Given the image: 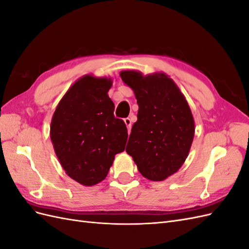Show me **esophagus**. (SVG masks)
I'll return each instance as SVG.
<instances>
[{"label": "esophagus", "instance_id": "obj_1", "mask_svg": "<svg viewBox=\"0 0 249 249\" xmlns=\"http://www.w3.org/2000/svg\"><path fill=\"white\" fill-rule=\"evenodd\" d=\"M132 118L131 117H127V118H124V124H125V125H126V127H127V130H131V127H132Z\"/></svg>", "mask_w": 249, "mask_h": 249}]
</instances>
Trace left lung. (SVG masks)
I'll list each match as a JSON object with an SVG mask.
<instances>
[{
    "instance_id": "left-lung-1",
    "label": "left lung",
    "mask_w": 249,
    "mask_h": 249,
    "mask_svg": "<svg viewBox=\"0 0 249 249\" xmlns=\"http://www.w3.org/2000/svg\"><path fill=\"white\" fill-rule=\"evenodd\" d=\"M120 78L133 89L139 106L125 152L143 177L161 182L182 167L189 155L195 132L191 109L166 73L143 76L124 71Z\"/></svg>"
}]
</instances>
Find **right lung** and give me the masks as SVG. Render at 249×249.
I'll use <instances>...</instances> for the list:
<instances>
[{
	"label": "right lung",
	"mask_w": 249,
	"mask_h": 249,
	"mask_svg": "<svg viewBox=\"0 0 249 249\" xmlns=\"http://www.w3.org/2000/svg\"><path fill=\"white\" fill-rule=\"evenodd\" d=\"M111 78L92 74L77 80L53 114L50 136L66 175L83 186L106 178L127 139L124 120L115 118L108 95Z\"/></svg>",
	"instance_id": "1"
}]
</instances>
